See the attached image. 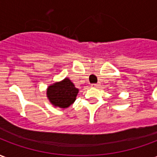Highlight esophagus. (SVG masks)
Here are the masks:
<instances>
[{"instance_id":"esophagus-1","label":"esophagus","mask_w":157,"mask_h":157,"mask_svg":"<svg viewBox=\"0 0 157 157\" xmlns=\"http://www.w3.org/2000/svg\"><path fill=\"white\" fill-rule=\"evenodd\" d=\"M91 86H92V87H99V86H100V84H99V83H95V84H92Z\"/></svg>"}]
</instances>
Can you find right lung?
Masks as SVG:
<instances>
[{
    "label": "right lung",
    "mask_w": 157,
    "mask_h": 157,
    "mask_svg": "<svg viewBox=\"0 0 157 157\" xmlns=\"http://www.w3.org/2000/svg\"><path fill=\"white\" fill-rule=\"evenodd\" d=\"M79 90L69 78L55 82L47 89V97L55 107L66 109L75 102Z\"/></svg>",
    "instance_id": "add662e5"
}]
</instances>
